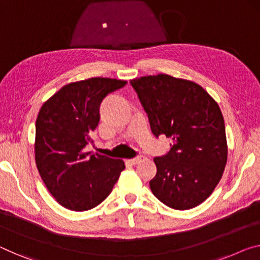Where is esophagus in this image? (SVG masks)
Segmentation results:
<instances>
[{
    "mask_svg": "<svg viewBox=\"0 0 260 260\" xmlns=\"http://www.w3.org/2000/svg\"><path fill=\"white\" fill-rule=\"evenodd\" d=\"M143 160V156H138V157H134V158H131V160H128V164L129 165H138L139 162H141Z\"/></svg>",
    "mask_w": 260,
    "mask_h": 260,
    "instance_id": "34e87169",
    "label": "esophagus"
}]
</instances>
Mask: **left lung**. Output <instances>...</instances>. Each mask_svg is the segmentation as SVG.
<instances>
[{"mask_svg":"<svg viewBox=\"0 0 260 260\" xmlns=\"http://www.w3.org/2000/svg\"><path fill=\"white\" fill-rule=\"evenodd\" d=\"M148 114L155 137L172 139L168 154L155 157L149 182L157 200L176 210L200 205L215 190L228 160L223 114L199 84L169 75L131 81Z\"/></svg>","mask_w":260,"mask_h":260,"instance_id":"1","label":"left lung"}]
</instances>
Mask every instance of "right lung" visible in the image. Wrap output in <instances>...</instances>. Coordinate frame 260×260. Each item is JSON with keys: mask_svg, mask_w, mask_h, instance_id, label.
<instances>
[{"mask_svg": "<svg viewBox=\"0 0 260 260\" xmlns=\"http://www.w3.org/2000/svg\"><path fill=\"white\" fill-rule=\"evenodd\" d=\"M127 84L112 78L70 83L42 105L36 120L35 160L38 173L61 207L86 211L110 195L122 160L85 152L99 123L103 99Z\"/></svg>", "mask_w": 260, "mask_h": 260, "instance_id": "right-lung-1", "label": "right lung"}]
</instances>
